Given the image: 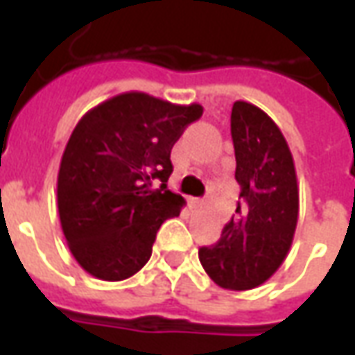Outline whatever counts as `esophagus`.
I'll return each mask as SVG.
<instances>
[{
	"label": "esophagus",
	"instance_id": "esophagus-1",
	"mask_svg": "<svg viewBox=\"0 0 355 355\" xmlns=\"http://www.w3.org/2000/svg\"><path fill=\"white\" fill-rule=\"evenodd\" d=\"M203 203H205V201L200 200V198H190V205H192V207H200Z\"/></svg>",
	"mask_w": 355,
	"mask_h": 355
}]
</instances>
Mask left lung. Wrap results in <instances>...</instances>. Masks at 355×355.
I'll list each match as a JSON object with an SVG mask.
<instances>
[{"instance_id": "8db88e82", "label": "left lung", "mask_w": 355, "mask_h": 355, "mask_svg": "<svg viewBox=\"0 0 355 355\" xmlns=\"http://www.w3.org/2000/svg\"><path fill=\"white\" fill-rule=\"evenodd\" d=\"M230 131L241 203L215 245L201 247L200 262L216 285L247 291L266 282L289 253L298 186L287 140L268 114L234 102Z\"/></svg>"}]
</instances>
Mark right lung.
<instances>
[{
	"label": "right lung",
	"mask_w": 355,
	"mask_h": 355,
	"mask_svg": "<svg viewBox=\"0 0 355 355\" xmlns=\"http://www.w3.org/2000/svg\"><path fill=\"white\" fill-rule=\"evenodd\" d=\"M201 114L200 104L132 91L81 117L60 159L57 198L64 238L85 272L121 282L150 261L159 226L184 205L167 188L171 150Z\"/></svg>",
	"instance_id": "right-lung-1"
}]
</instances>
